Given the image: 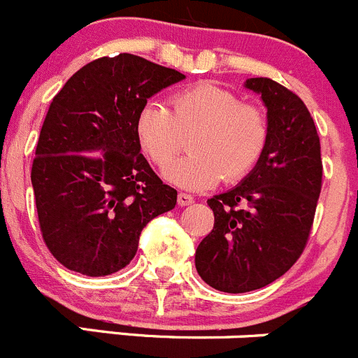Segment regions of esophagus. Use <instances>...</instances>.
<instances>
[{
    "label": "esophagus",
    "mask_w": 358,
    "mask_h": 358,
    "mask_svg": "<svg viewBox=\"0 0 358 358\" xmlns=\"http://www.w3.org/2000/svg\"><path fill=\"white\" fill-rule=\"evenodd\" d=\"M176 201H178L180 206H189V204L194 203V197L190 196V194H185V192H180L178 197H176Z\"/></svg>",
    "instance_id": "obj_1"
}]
</instances>
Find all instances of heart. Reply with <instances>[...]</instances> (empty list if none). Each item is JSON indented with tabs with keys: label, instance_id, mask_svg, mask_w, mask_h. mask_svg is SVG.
<instances>
[{
	"label": "heart",
	"instance_id": "obj_1",
	"mask_svg": "<svg viewBox=\"0 0 358 358\" xmlns=\"http://www.w3.org/2000/svg\"><path fill=\"white\" fill-rule=\"evenodd\" d=\"M171 112L145 103L136 115L140 147L159 169H166L190 136L187 157L168 171L183 189H208L246 178L269 143V120L253 103L213 82H197L171 96Z\"/></svg>",
	"mask_w": 358,
	"mask_h": 358
}]
</instances>
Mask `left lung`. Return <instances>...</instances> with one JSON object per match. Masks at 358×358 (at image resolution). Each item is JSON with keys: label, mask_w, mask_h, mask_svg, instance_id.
<instances>
[{"label": "left lung", "mask_w": 358, "mask_h": 358, "mask_svg": "<svg viewBox=\"0 0 358 358\" xmlns=\"http://www.w3.org/2000/svg\"><path fill=\"white\" fill-rule=\"evenodd\" d=\"M267 108L269 143L232 190L208 199L215 224L196 250V269L213 289L243 294L285 275L306 248L322 190L320 138L306 105L271 78H248Z\"/></svg>", "instance_id": "1"}]
</instances>
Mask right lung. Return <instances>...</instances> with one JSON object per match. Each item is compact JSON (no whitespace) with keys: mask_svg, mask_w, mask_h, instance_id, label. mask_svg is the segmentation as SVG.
<instances>
[{"mask_svg":"<svg viewBox=\"0 0 358 358\" xmlns=\"http://www.w3.org/2000/svg\"><path fill=\"white\" fill-rule=\"evenodd\" d=\"M183 78L119 54L80 68L52 99L31 182L43 241L64 267L85 276L120 271L145 225L175 208L176 190L140 154L134 124L150 96Z\"/></svg>","mask_w":358,"mask_h":358,"instance_id":"right-lung-1","label":"right lung"}]
</instances>
